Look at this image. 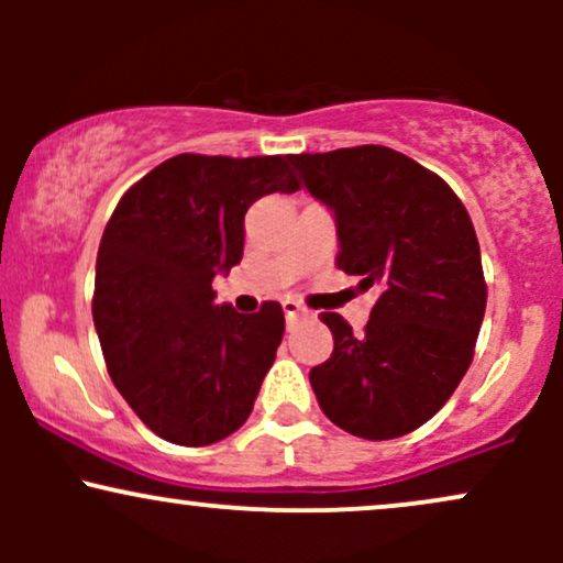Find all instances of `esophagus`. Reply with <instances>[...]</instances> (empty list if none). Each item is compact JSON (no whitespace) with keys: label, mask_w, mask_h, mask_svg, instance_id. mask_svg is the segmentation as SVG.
<instances>
[{"label":"esophagus","mask_w":563,"mask_h":563,"mask_svg":"<svg viewBox=\"0 0 563 563\" xmlns=\"http://www.w3.org/2000/svg\"><path fill=\"white\" fill-rule=\"evenodd\" d=\"M283 312H286V320L288 322H294V320H299L301 314H307V309H303L299 301L286 299V301H283Z\"/></svg>","instance_id":"1"}]
</instances>
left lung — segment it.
Here are the masks:
<instances>
[{"mask_svg":"<svg viewBox=\"0 0 563 563\" xmlns=\"http://www.w3.org/2000/svg\"><path fill=\"white\" fill-rule=\"evenodd\" d=\"M335 214V267L376 288L363 333L322 312L333 354L312 367L318 402L360 439L410 434L457 389L474 360L487 283L466 206L439 174L384 145L288 156Z\"/></svg>","mask_w":563,"mask_h":563,"instance_id":"obj_1","label":"left lung"}]
</instances>
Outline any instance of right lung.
<instances>
[{
  "mask_svg": "<svg viewBox=\"0 0 563 563\" xmlns=\"http://www.w3.org/2000/svg\"><path fill=\"white\" fill-rule=\"evenodd\" d=\"M286 156L179 153L121 196L102 232L92 318L115 389L153 434L214 444L245 423L286 331L277 301L217 303L243 256L249 206L296 192Z\"/></svg>",
  "mask_w": 563,
  "mask_h": 563,
  "instance_id": "add662e5",
  "label": "right lung"
}]
</instances>
